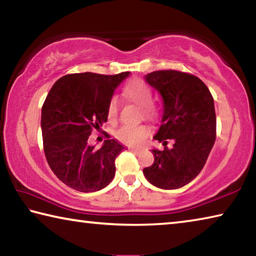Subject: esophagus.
<instances>
[{
	"label": "esophagus",
	"mask_w": 256,
	"mask_h": 256,
	"mask_svg": "<svg viewBox=\"0 0 256 256\" xmlns=\"http://www.w3.org/2000/svg\"><path fill=\"white\" fill-rule=\"evenodd\" d=\"M130 150H131L132 152H134V154H141L142 152L141 149H136V148H130Z\"/></svg>",
	"instance_id": "34e87169"
}]
</instances>
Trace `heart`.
<instances>
[{"label":"heart","mask_w":256,"mask_h":256,"mask_svg":"<svg viewBox=\"0 0 256 256\" xmlns=\"http://www.w3.org/2000/svg\"><path fill=\"white\" fill-rule=\"evenodd\" d=\"M124 96L130 102L141 106V110L146 118L154 120L158 118L159 110L152 100V90L142 80H133L125 86ZM118 116V100L112 97L107 105V118L110 122H116ZM150 134V128L146 125H125L116 132V138L120 142L128 146H138Z\"/></svg>","instance_id":"1"}]
</instances>
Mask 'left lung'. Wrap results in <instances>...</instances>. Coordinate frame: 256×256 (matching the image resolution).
I'll return each mask as SVG.
<instances>
[{"label":"left lung","mask_w":256,"mask_h":256,"mask_svg":"<svg viewBox=\"0 0 256 256\" xmlns=\"http://www.w3.org/2000/svg\"><path fill=\"white\" fill-rule=\"evenodd\" d=\"M164 100L162 124L154 138L170 149H152L154 162L144 170L151 184L175 190L200 174L216 141V118L212 94L198 76L176 70L154 71L144 76Z\"/></svg>","instance_id":"1"}]
</instances>
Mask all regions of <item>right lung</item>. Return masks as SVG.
Segmentation results:
<instances>
[{
	"mask_svg": "<svg viewBox=\"0 0 256 256\" xmlns=\"http://www.w3.org/2000/svg\"><path fill=\"white\" fill-rule=\"evenodd\" d=\"M130 72L115 76L73 73L52 86L42 108L44 152L60 180L79 192H96L115 176V159L125 148L115 138L99 149L89 144L94 130L107 122V105Z\"/></svg>",
	"mask_w": 256,
	"mask_h": 256,
	"instance_id": "obj_1",
	"label": "right lung"
}]
</instances>
